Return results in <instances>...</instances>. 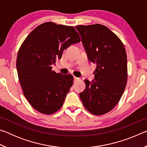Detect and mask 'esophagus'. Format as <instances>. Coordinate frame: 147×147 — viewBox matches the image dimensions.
Here are the masks:
<instances>
[{
    "instance_id": "1",
    "label": "esophagus",
    "mask_w": 147,
    "mask_h": 147,
    "mask_svg": "<svg viewBox=\"0 0 147 147\" xmlns=\"http://www.w3.org/2000/svg\"><path fill=\"white\" fill-rule=\"evenodd\" d=\"M78 78H77V77H76V76H74V82H76V81H77V80H78Z\"/></svg>"
}]
</instances>
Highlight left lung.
I'll use <instances>...</instances> for the list:
<instances>
[{"mask_svg": "<svg viewBox=\"0 0 147 147\" xmlns=\"http://www.w3.org/2000/svg\"><path fill=\"white\" fill-rule=\"evenodd\" d=\"M89 60L96 65L94 79H85L86 88L80 93L84 107L100 115L119 102L127 82V58L123 43L106 26L95 24L75 26Z\"/></svg>", "mask_w": 147, "mask_h": 147, "instance_id": "obj_1", "label": "left lung"}]
</instances>
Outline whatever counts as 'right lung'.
I'll use <instances>...</instances> for the list:
<instances>
[{
  "label": "right lung",
  "instance_id": "obj_1",
  "mask_svg": "<svg viewBox=\"0 0 147 147\" xmlns=\"http://www.w3.org/2000/svg\"><path fill=\"white\" fill-rule=\"evenodd\" d=\"M80 41L73 26L45 23L32 30L22 44L17 71L24 95L33 108L53 114L61 108L73 84L71 74L52 71L65 49Z\"/></svg>",
  "mask_w": 147,
  "mask_h": 147
}]
</instances>
